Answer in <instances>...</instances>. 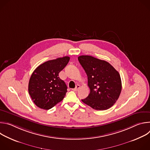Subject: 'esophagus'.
Here are the masks:
<instances>
[{
	"label": "esophagus",
	"mask_w": 150,
	"mask_h": 150,
	"mask_svg": "<svg viewBox=\"0 0 150 150\" xmlns=\"http://www.w3.org/2000/svg\"><path fill=\"white\" fill-rule=\"evenodd\" d=\"M79 88H80V85H76V87L74 89H73V90L75 91H78V90Z\"/></svg>",
	"instance_id": "1"
}]
</instances>
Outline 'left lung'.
I'll return each instance as SVG.
<instances>
[{"label": "left lung", "instance_id": "left-lung-1", "mask_svg": "<svg viewBox=\"0 0 150 150\" xmlns=\"http://www.w3.org/2000/svg\"><path fill=\"white\" fill-rule=\"evenodd\" d=\"M78 60L88 76L90 89L88 96L82 101L97 110L110 108L116 102L122 90L119 72L105 60L82 55Z\"/></svg>", "mask_w": 150, "mask_h": 150}]
</instances>
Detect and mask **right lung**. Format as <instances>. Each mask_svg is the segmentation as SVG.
<instances>
[{
    "mask_svg": "<svg viewBox=\"0 0 150 150\" xmlns=\"http://www.w3.org/2000/svg\"><path fill=\"white\" fill-rule=\"evenodd\" d=\"M70 57L65 56L47 61L33 72L28 83V92L39 108L49 110L66 96L67 86L59 76V72L68 63Z\"/></svg>",
    "mask_w": 150,
    "mask_h": 150,
    "instance_id": "1",
    "label": "right lung"
}]
</instances>
